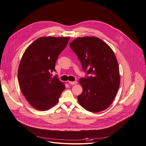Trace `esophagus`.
<instances>
[{"instance_id": "obj_1", "label": "esophagus", "mask_w": 146, "mask_h": 146, "mask_svg": "<svg viewBox=\"0 0 146 146\" xmlns=\"http://www.w3.org/2000/svg\"><path fill=\"white\" fill-rule=\"evenodd\" d=\"M77 83H78L77 81H70L69 82V84H71V85H76Z\"/></svg>"}]
</instances>
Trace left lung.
<instances>
[{
  "label": "left lung",
  "mask_w": 146,
  "mask_h": 146,
  "mask_svg": "<svg viewBox=\"0 0 146 146\" xmlns=\"http://www.w3.org/2000/svg\"><path fill=\"white\" fill-rule=\"evenodd\" d=\"M83 70L92 76L79 82L82 92L78 96L79 104L91 112L104 110L110 106L118 90L120 75L113 51L96 37H78L70 44Z\"/></svg>",
  "instance_id": "1"
}]
</instances>
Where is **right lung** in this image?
<instances>
[{
    "label": "right lung",
    "instance_id": "1",
    "mask_svg": "<svg viewBox=\"0 0 146 146\" xmlns=\"http://www.w3.org/2000/svg\"><path fill=\"white\" fill-rule=\"evenodd\" d=\"M70 37H42L30 45L23 53L18 69L22 93L35 109L45 111L54 106L65 90L55 71L58 56L66 47Z\"/></svg>",
    "mask_w": 146,
    "mask_h": 146
}]
</instances>
